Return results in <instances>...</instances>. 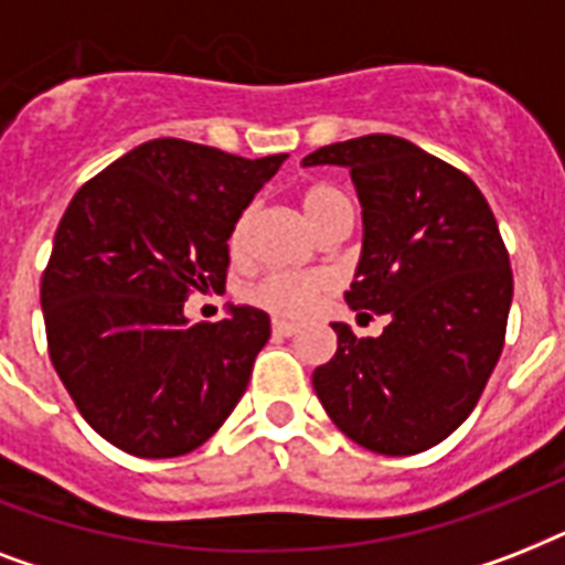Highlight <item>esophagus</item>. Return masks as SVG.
I'll return each instance as SVG.
<instances>
[{
  "instance_id": "1",
  "label": "esophagus",
  "mask_w": 565,
  "mask_h": 565,
  "mask_svg": "<svg viewBox=\"0 0 565 565\" xmlns=\"http://www.w3.org/2000/svg\"><path fill=\"white\" fill-rule=\"evenodd\" d=\"M301 328L296 326V322H287V319H275L273 322V334L278 337H292V334H299Z\"/></svg>"
}]
</instances>
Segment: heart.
<instances>
[{
  "label": "heart",
  "mask_w": 565,
  "mask_h": 565,
  "mask_svg": "<svg viewBox=\"0 0 565 565\" xmlns=\"http://www.w3.org/2000/svg\"><path fill=\"white\" fill-rule=\"evenodd\" d=\"M301 211H305L313 228L326 231L331 222L352 216V202L334 184L317 181V184L301 190ZM248 225H252V213L246 211L231 231V248L234 252H239L243 243H246ZM328 290H331V281L326 275H269L252 290V301L269 310V313H278V317L299 319L308 317L310 310L326 299Z\"/></svg>",
  "instance_id": "heart-1"
}]
</instances>
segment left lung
Here are the masks:
<instances>
[{
  "instance_id": "left-lung-1",
  "label": "left lung",
  "mask_w": 565,
  "mask_h": 565,
  "mask_svg": "<svg viewBox=\"0 0 565 565\" xmlns=\"http://www.w3.org/2000/svg\"><path fill=\"white\" fill-rule=\"evenodd\" d=\"M349 167L363 207L352 310L386 313L381 337L334 322L337 354L313 390L337 428L377 455H419L475 411L504 349L513 273L483 193L411 140L331 143L305 167ZM370 317V313H366Z\"/></svg>"
}]
</instances>
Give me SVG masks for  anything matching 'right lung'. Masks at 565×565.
<instances>
[{"mask_svg":"<svg viewBox=\"0 0 565 565\" xmlns=\"http://www.w3.org/2000/svg\"><path fill=\"white\" fill-rule=\"evenodd\" d=\"M284 161L161 137L73 195L40 305L52 366L110 446L188 455L243 398L269 317L239 305L220 322H188L184 301L225 287L231 231Z\"/></svg>","mask_w":565,"mask_h":565,"instance_id":"obj_1","label":"right lung"}]
</instances>
